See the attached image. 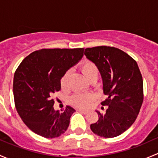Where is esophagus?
<instances>
[{
    "mask_svg": "<svg viewBox=\"0 0 158 158\" xmlns=\"http://www.w3.org/2000/svg\"><path fill=\"white\" fill-rule=\"evenodd\" d=\"M78 111H81V112H82L83 114H87L88 113V111L87 110H84V109H78Z\"/></svg>",
    "mask_w": 158,
    "mask_h": 158,
    "instance_id": "esophagus-1",
    "label": "esophagus"
}]
</instances>
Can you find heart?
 <instances>
[{"label":"heart","instance_id":"heart-1","mask_svg":"<svg viewBox=\"0 0 158 158\" xmlns=\"http://www.w3.org/2000/svg\"><path fill=\"white\" fill-rule=\"evenodd\" d=\"M81 71L87 80H90L93 77H98V70L96 65L90 60H84L80 66ZM70 76V71H67L64 73L63 77L60 79V85L63 89H66L68 85V81ZM94 100V96L89 93H76L71 97V103L73 106L78 108L89 107Z\"/></svg>","mask_w":158,"mask_h":158}]
</instances>
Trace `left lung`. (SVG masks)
Listing matches in <instances>:
<instances>
[{"label": "left lung", "mask_w": 158, "mask_h": 158, "mask_svg": "<svg viewBox=\"0 0 158 158\" xmlns=\"http://www.w3.org/2000/svg\"><path fill=\"white\" fill-rule=\"evenodd\" d=\"M84 54L99 70L103 92L108 96L101 104L109 106L106 114L96 111L98 120L90 125L91 130L103 138L118 136L136 120L144 99L138 64L126 52L112 47L86 48Z\"/></svg>", "instance_id": "left-lung-1"}]
</instances>
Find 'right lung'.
I'll list each match as a JSON object with an SVG mask.
<instances>
[{"instance_id": "1", "label": "right lung", "mask_w": 158, "mask_h": 158, "mask_svg": "<svg viewBox=\"0 0 158 158\" xmlns=\"http://www.w3.org/2000/svg\"><path fill=\"white\" fill-rule=\"evenodd\" d=\"M83 48L42 49L28 55L14 77L16 109L25 125L46 138L60 136L67 130L76 111L67 106L62 111L53 108L52 95L61 89L60 79L83 56Z\"/></svg>"}]
</instances>
